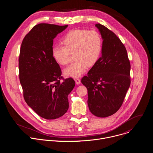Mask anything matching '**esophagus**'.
<instances>
[{
  "label": "esophagus",
  "instance_id": "34e87169",
  "mask_svg": "<svg viewBox=\"0 0 153 153\" xmlns=\"http://www.w3.org/2000/svg\"><path fill=\"white\" fill-rule=\"evenodd\" d=\"M74 80L76 82V83L77 85H79L80 83V79H79V78H75L74 79Z\"/></svg>",
  "mask_w": 153,
  "mask_h": 153
}]
</instances>
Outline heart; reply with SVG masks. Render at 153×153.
Masks as SVG:
<instances>
[{"mask_svg": "<svg viewBox=\"0 0 153 153\" xmlns=\"http://www.w3.org/2000/svg\"><path fill=\"white\" fill-rule=\"evenodd\" d=\"M62 43L64 46L54 45L51 54L61 65H67L71 54H74L75 62L63 70L67 77H80L88 66H93L101 55L102 40L100 34L95 30H73L63 37Z\"/></svg>", "mask_w": 153, "mask_h": 153, "instance_id": "b5f03b06", "label": "heart"}]
</instances>
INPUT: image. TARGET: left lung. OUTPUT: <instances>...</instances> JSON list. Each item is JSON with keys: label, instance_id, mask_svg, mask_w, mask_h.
Masks as SVG:
<instances>
[{"label": "left lung", "instance_id": "obj_1", "mask_svg": "<svg viewBox=\"0 0 153 153\" xmlns=\"http://www.w3.org/2000/svg\"><path fill=\"white\" fill-rule=\"evenodd\" d=\"M95 26L103 40L102 56L81 82L88 90L90 112L106 117L116 113L122 105L131 83V65L119 38L100 24Z\"/></svg>", "mask_w": 153, "mask_h": 153}]
</instances>
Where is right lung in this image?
Returning a JSON list of instances; mask_svg holds the SVG:
<instances>
[{
    "label": "right lung",
    "mask_w": 153,
    "mask_h": 153,
    "mask_svg": "<svg viewBox=\"0 0 153 153\" xmlns=\"http://www.w3.org/2000/svg\"><path fill=\"white\" fill-rule=\"evenodd\" d=\"M67 27L36 25L25 36L20 47L19 79L24 99L36 113L48 120L67 113L68 96L75 86L72 78L60 80L62 71L51 54L54 39Z\"/></svg>",
    "instance_id": "1"
}]
</instances>
